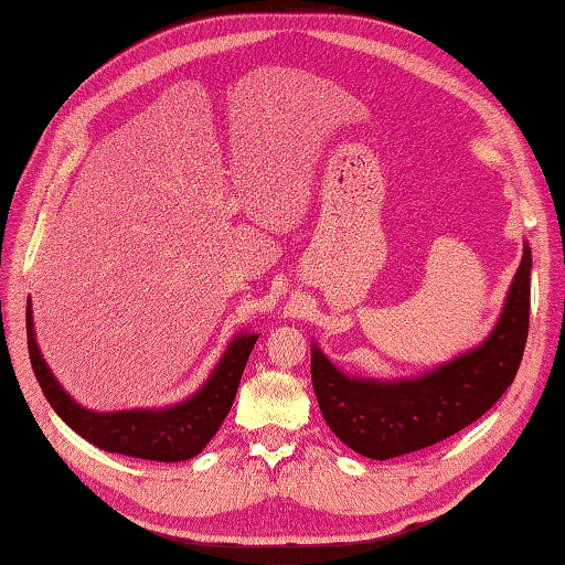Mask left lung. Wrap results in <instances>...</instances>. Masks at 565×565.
<instances>
[{
    "label": "left lung",
    "instance_id": "8db88e82",
    "mask_svg": "<svg viewBox=\"0 0 565 565\" xmlns=\"http://www.w3.org/2000/svg\"><path fill=\"white\" fill-rule=\"evenodd\" d=\"M532 249L524 245L505 308L483 344L415 379H354L313 347L310 376L326 423L369 459L427 449L493 407L518 374L530 332Z\"/></svg>",
    "mask_w": 565,
    "mask_h": 565
}]
</instances>
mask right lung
I'll return each mask as SVG.
<instances>
[{"instance_id":"add662e5","label":"right lung","mask_w":565,"mask_h":565,"mask_svg":"<svg viewBox=\"0 0 565 565\" xmlns=\"http://www.w3.org/2000/svg\"><path fill=\"white\" fill-rule=\"evenodd\" d=\"M26 338L33 374L39 379L47 403L63 417L65 425H70L79 437L104 451L174 463L201 454L223 425L225 415L231 413L239 379H243L249 352L259 334L245 332L235 338L221 356L218 366L213 369L209 381L189 401L164 407V411L121 413L87 411V407L77 405L63 391V386L51 374V369L43 362L39 344H35L31 298L26 306Z\"/></svg>"}]
</instances>
